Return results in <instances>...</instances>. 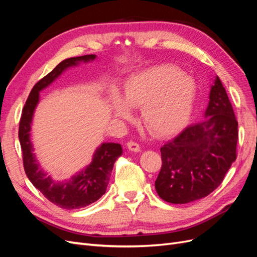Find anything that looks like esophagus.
Masks as SVG:
<instances>
[{
  "label": "esophagus",
  "mask_w": 257,
  "mask_h": 257,
  "mask_svg": "<svg viewBox=\"0 0 257 257\" xmlns=\"http://www.w3.org/2000/svg\"><path fill=\"white\" fill-rule=\"evenodd\" d=\"M126 146H127V149L131 150V151H133V152H139V151H141V146H139V144H137V143H135L133 141L127 142Z\"/></svg>",
  "instance_id": "esophagus-1"
}]
</instances>
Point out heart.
Listing matches in <instances>:
<instances>
[{
	"label": "heart",
	"instance_id": "heart-1",
	"mask_svg": "<svg viewBox=\"0 0 257 257\" xmlns=\"http://www.w3.org/2000/svg\"><path fill=\"white\" fill-rule=\"evenodd\" d=\"M195 83L170 66H153L131 75L124 82L122 99L113 93L116 118L130 119V108L142 107V121L154 136L168 137L182 131L193 113Z\"/></svg>",
	"mask_w": 257,
	"mask_h": 257
}]
</instances>
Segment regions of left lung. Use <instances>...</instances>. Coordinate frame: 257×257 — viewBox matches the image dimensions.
<instances>
[{
	"label": "left lung",
	"instance_id": "1",
	"mask_svg": "<svg viewBox=\"0 0 257 257\" xmlns=\"http://www.w3.org/2000/svg\"><path fill=\"white\" fill-rule=\"evenodd\" d=\"M205 116L161 148L162 168L155 190L167 203L188 204L208 196L236 161L238 122L217 76Z\"/></svg>",
	"mask_w": 257,
	"mask_h": 257
}]
</instances>
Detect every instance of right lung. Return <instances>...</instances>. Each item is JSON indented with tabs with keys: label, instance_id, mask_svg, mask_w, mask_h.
I'll return each mask as SVG.
<instances>
[{
	"label": "right lung",
	"instance_id": "add662e5",
	"mask_svg": "<svg viewBox=\"0 0 257 257\" xmlns=\"http://www.w3.org/2000/svg\"><path fill=\"white\" fill-rule=\"evenodd\" d=\"M95 58V54H87V56L69 58L62 61L31 90L22 109L19 123L18 135L22 150L23 167L29 180L52 204L68 210L87 207L104 195L114 162L122 154L121 145L114 143L102 144L93 155L90 165L69 180L62 182L54 181L40 167L36 161L35 154L33 153V146L30 139L31 123L40 100V92L48 87L68 67L78 65L80 62L93 61Z\"/></svg>",
	"mask_w": 257,
	"mask_h": 257
}]
</instances>
